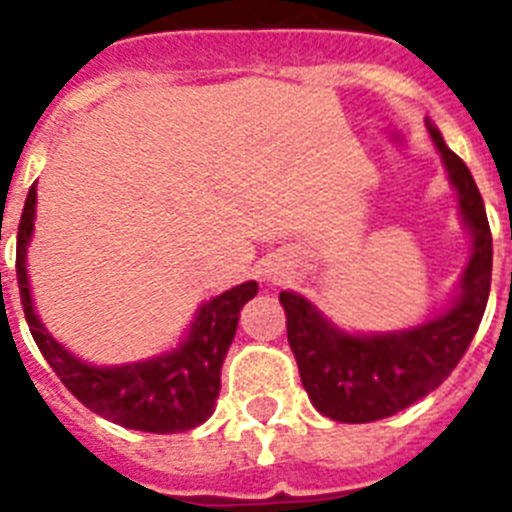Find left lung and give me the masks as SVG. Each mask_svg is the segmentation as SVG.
<instances>
[{
    "mask_svg": "<svg viewBox=\"0 0 512 512\" xmlns=\"http://www.w3.org/2000/svg\"><path fill=\"white\" fill-rule=\"evenodd\" d=\"M428 133L456 189L461 223L472 235V256L449 310L415 328L364 336L333 325L302 295H279L302 387L318 413L338 423L390 418L436 390L467 354L485 315L492 279V233L485 202L467 164L443 143L431 122Z\"/></svg>",
    "mask_w": 512,
    "mask_h": 512,
    "instance_id": "obj_1",
    "label": "left lung"
}]
</instances>
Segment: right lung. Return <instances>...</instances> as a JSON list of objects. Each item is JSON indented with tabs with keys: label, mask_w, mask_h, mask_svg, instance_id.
Wrapping results in <instances>:
<instances>
[{
	"label": "right lung",
	"mask_w": 512,
	"mask_h": 512,
	"mask_svg": "<svg viewBox=\"0 0 512 512\" xmlns=\"http://www.w3.org/2000/svg\"><path fill=\"white\" fill-rule=\"evenodd\" d=\"M35 184L27 192L17 228V287L40 354L66 390L110 423L146 433H182L205 423L220 395V369L233 343L238 315L259 284L243 282L197 310L184 341L161 356L122 366H92L76 359L35 315L27 279V246L35 228Z\"/></svg>",
	"instance_id": "right-lung-1"
}]
</instances>
